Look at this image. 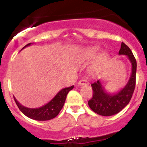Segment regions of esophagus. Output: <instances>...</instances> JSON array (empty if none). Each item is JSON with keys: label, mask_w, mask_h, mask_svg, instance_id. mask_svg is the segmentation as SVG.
<instances>
[{"label": "esophagus", "mask_w": 147, "mask_h": 147, "mask_svg": "<svg viewBox=\"0 0 147 147\" xmlns=\"http://www.w3.org/2000/svg\"><path fill=\"white\" fill-rule=\"evenodd\" d=\"M79 85H80V86H86V85H87L88 84V82L86 80V79H82V80H80L79 82Z\"/></svg>", "instance_id": "1"}]
</instances>
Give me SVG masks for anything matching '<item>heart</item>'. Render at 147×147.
<instances>
[{"label": "heart", "instance_id": "obj_1", "mask_svg": "<svg viewBox=\"0 0 147 147\" xmlns=\"http://www.w3.org/2000/svg\"><path fill=\"white\" fill-rule=\"evenodd\" d=\"M97 52H98V50L97 48L86 49V50H84L83 52L81 53L79 57V60L82 61H85L93 59V58H94L97 56ZM107 59H108V55L107 53H102L100 54L96 58V60L93 63V64H92V67H91V71L93 73L98 71L102 67V65L107 62Z\"/></svg>", "mask_w": 147, "mask_h": 147}]
</instances>
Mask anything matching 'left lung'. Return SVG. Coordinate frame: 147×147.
I'll return each instance as SVG.
<instances>
[{
  "mask_svg": "<svg viewBox=\"0 0 147 147\" xmlns=\"http://www.w3.org/2000/svg\"><path fill=\"white\" fill-rule=\"evenodd\" d=\"M118 54L126 55L131 63V74L125 86L119 92L111 94L105 89L101 80L92 84L93 96L88 105L94 113L102 116H111L121 111L129 103L135 89L136 61L131 49L123 42Z\"/></svg>",
  "mask_w": 147,
  "mask_h": 147,
  "instance_id": "left-lung-1",
  "label": "left lung"
}]
</instances>
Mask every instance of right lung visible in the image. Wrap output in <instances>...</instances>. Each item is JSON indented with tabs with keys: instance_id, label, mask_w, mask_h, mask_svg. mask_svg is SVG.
Returning <instances> with one entry per match:
<instances>
[{
	"instance_id": "1",
	"label": "right lung",
	"mask_w": 147,
	"mask_h": 147,
	"mask_svg": "<svg viewBox=\"0 0 147 147\" xmlns=\"http://www.w3.org/2000/svg\"><path fill=\"white\" fill-rule=\"evenodd\" d=\"M31 44L32 43H29L22 49L31 45ZM73 88H74V86L62 89L48 103L38 108H29V107H24L21 105L14 97L13 98L19 110L28 118L36 120V121H48V120L55 118L58 115V113L63 107L67 94Z\"/></svg>"
}]
</instances>
